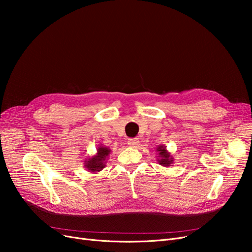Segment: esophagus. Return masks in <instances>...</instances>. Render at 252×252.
<instances>
[{
    "mask_svg": "<svg viewBox=\"0 0 252 252\" xmlns=\"http://www.w3.org/2000/svg\"><path fill=\"white\" fill-rule=\"evenodd\" d=\"M139 144H140V142H139L138 139H129V140H128V145H129V146H130V147H133V148L138 147Z\"/></svg>",
    "mask_w": 252,
    "mask_h": 252,
    "instance_id": "esophagus-1",
    "label": "esophagus"
}]
</instances>
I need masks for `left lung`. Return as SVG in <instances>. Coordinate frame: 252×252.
<instances>
[{"label":"left lung","mask_w":252,"mask_h":252,"mask_svg":"<svg viewBox=\"0 0 252 252\" xmlns=\"http://www.w3.org/2000/svg\"><path fill=\"white\" fill-rule=\"evenodd\" d=\"M157 152H158V162L161 166L164 167H169L171 164H173L174 159L173 157L171 156L170 152L166 149L165 145H158L157 147Z\"/></svg>","instance_id":"8db88e82"}]
</instances>
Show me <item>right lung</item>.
Listing matches in <instances>:
<instances>
[{
  "label": "right lung",
  "instance_id": "add662e5",
  "mask_svg": "<svg viewBox=\"0 0 252 252\" xmlns=\"http://www.w3.org/2000/svg\"><path fill=\"white\" fill-rule=\"evenodd\" d=\"M110 154H111V149L104 146L102 144L98 145V147L96 149V154L84 161V167H85V168L90 172H94V173L100 172L106 166V161H107Z\"/></svg>",
  "mask_w": 252,
  "mask_h": 252
}]
</instances>
